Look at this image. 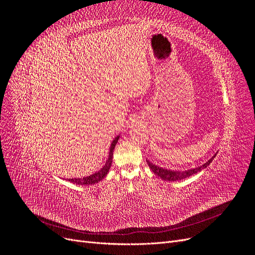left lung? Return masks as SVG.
I'll use <instances>...</instances> for the list:
<instances>
[{
    "label": "left lung",
    "mask_w": 255,
    "mask_h": 255,
    "mask_svg": "<svg viewBox=\"0 0 255 255\" xmlns=\"http://www.w3.org/2000/svg\"><path fill=\"white\" fill-rule=\"evenodd\" d=\"M215 156H216V154L210 160L206 161V163L203 164L202 166H200L198 168H194V169H191V170H187V171H172V170H168V169H165V168L158 167L156 165H153L152 163H150L149 160L146 161V163H148V166L150 167L151 170L156 175H158L160 179H163L164 181H180V180H183V179H186V177H188V176L194 175V174L198 173L199 171H201L202 169L206 168L208 165L212 163V160L214 159Z\"/></svg>",
    "instance_id": "obj_1"
}]
</instances>
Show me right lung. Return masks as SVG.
<instances>
[{"instance_id":"add662e5","label":"right lung","mask_w":255,"mask_h":255,"mask_svg":"<svg viewBox=\"0 0 255 255\" xmlns=\"http://www.w3.org/2000/svg\"><path fill=\"white\" fill-rule=\"evenodd\" d=\"M119 139V136H117L115 138L112 142L111 145V150H110V155H109V159H107L106 164L104 165V167L101 169V170H99L98 172L91 174L89 176H85V177H81V179H68L69 182L74 183V184H78V185H90V184H95L101 181L102 179H104L105 175L109 172L110 168L112 166V161H113V154H114V149H115V145L117 143Z\"/></svg>"}]
</instances>
